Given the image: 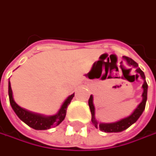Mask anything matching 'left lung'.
<instances>
[{
    "label": "left lung",
    "instance_id": "1",
    "mask_svg": "<svg viewBox=\"0 0 156 156\" xmlns=\"http://www.w3.org/2000/svg\"><path fill=\"white\" fill-rule=\"evenodd\" d=\"M122 58L129 66L135 69V72L140 75L141 78L144 81L143 85H142V89H143V92L141 94L142 100H141V103L136 107V108L132 112L131 115H129V116L122 118V119H121L117 122H115L104 123L99 122L95 118V108L94 105V97L91 94L90 98L88 100V105H89V108H90V112H91V115H92L91 122L96 129H99L100 130L106 132V133H118V132H122L123 130L129 128L132 124H134L139 119V117L141 116V114L143 113V111L145 109V106H146L147 95V84L146 82V80H145V75L142 72V70L138 67V64L135 62L134 60H132L131 58L127 56H123Z\"/></svg>",
    "mask_w": 156,
    "mask_h": 156
}]
</instances>
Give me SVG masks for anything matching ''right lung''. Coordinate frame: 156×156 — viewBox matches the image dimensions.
<instances>
[{
    "mask_svg": "<svg viewBox=\"0 0 156 156\" xmlns=\"http://www.w3.org/2000/svg\"><path fill=\"white\" fill-rule=\"evenodd\" d=\"M9 96L10 105H11L13 110L15 111L16 115L19 117L23 122H25L27 126H29L30 128H32L34 129L46 130V129H49L53 128V127L58 126L65 119L68 106L70 104L73 97L75 96V93L72 94L71 95H69V97L64 101L62 105L61 106V108L54 115H41V114L34 113V112L28 111L20 107L14 100L13 91H12L11 84H10L9 81Z\"/></svg>",
    "mask_w": 156,
    "mask_h": 156,
    "instance_id": "add662e5",
    "label": "right lung"
}]
</instances>
